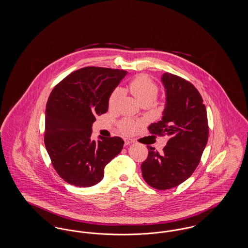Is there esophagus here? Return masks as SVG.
I'll list each match as a JSON object with an SVG mask.
<instances>
[{
  "instance_id": "34e87169",
  "label": "esophagus",
  "mask_w": 248,
  "mask_h": 248,
  "mask_svg": "<svg viewBox=\"0 0 248 248\" xmlns=\"http://www.w3.org/2000/svg\"><path fill=\"white\" fill-rule=\"evenodd\" d=\"M132 142L133 141L131 140H124V145L127 146V145H130Z\"/></svg>"
}]
</instances>
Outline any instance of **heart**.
<instances>
[{
  "instance_id": "1",
  "label": "heart",
  "mask_w": 248,
  "mask_h": 248,
  "mask_svg": "<svg viewBox=\"0 0 248 248\" xmlns=\"http://www.w3.org/2000/svg\"><path fill=\"white\" fill-rule=\"evenodd\" d=\"M130 92L140 101L141 102L145 99H154L158 94V85L147 75L140 74L136 76L129 83ZM122 96V90L120 88L114 89L108 96V108L110 109L115 108L119 100ZM138 128V123L124 119L119 123V129L125 135L133 134Z\"/></svg>"
}]
</instances>
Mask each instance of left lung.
Segmentation results:
<instances>
[{
    "label": "left lung",
    "instance_id": "obj_1",
    "mask_svg": "<svg viewBox=\"0 0 248 248\" xmlns=\"http://www.w3.org/2000/svg\"><path fill=\"white\" fill-rule=\"evenodd\" d=\"M166 103L162 120L152 124L151 134L169 138L163 153L152 146L142 163V177L154 189H169L188 179L200 163L208 140L206 108L198 90L185 79L165 72L162 76Z\"/></svg>",
    "mask_w": 248,
    "mask_h": 248
}]
</instances>
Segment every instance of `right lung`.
Wrapping results in <instances>:
<instances>
[{
  "instance_id": "obj_1",
  "label": "right lung",
  "mask_w": 248,
  "mask_h": 248,
  "mask_svg": "<svg viewBox=\"0 0 248 248\" xmlns=\"http://www.w3.org/2000/svg\"><path fill=\"white\" fill-rule=\"evenodd\" d=\"M127 71L85 67L71 72L48 97L45 145L59 177L76 187H91L123 147L119 137L91 139L95 115L106 113L108 96Z\"/></svg>"
}]
</instances>
